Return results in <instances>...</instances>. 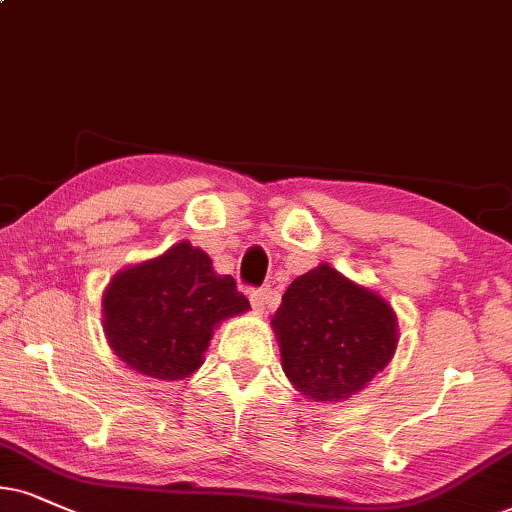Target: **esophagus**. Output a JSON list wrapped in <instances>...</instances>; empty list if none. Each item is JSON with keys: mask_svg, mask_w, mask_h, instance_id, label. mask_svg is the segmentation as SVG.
<instances>
[{"mask_svg": "<svg viewBox=\"0 0 512 512\" xmlns=\"http://www.w3.org/2000/svg\"><path fill=\"white\" fill-rule=\"evenodd\" d=\"M250 302H252V309H255L257 314H264L269 309L271 304V290H252L250 293Z\"/></svg>", "mask_w": 512, "mask_h": 512, "instance_id": "34e87169", "label": "esophagus"}]
</instances>
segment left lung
<instances>
[{"instance_id":"1","label":"left lung","mask_w":512,"mask_h":512,"mask_svg":"<svg viewBox=\"0 0 512 512\" xmlns=\"http://www.w3.org/2000/svg\"><path fill=\"white\" fill-rule=\"evenodd\" d=\"M271 328L290 385L321 404L359 394L390 364L399 342L392 304L328 262L290 283Z\"/></svg>"}]
</instances>
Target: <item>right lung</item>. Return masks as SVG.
<instances>
[{
    "mask_svg": "<svg viewBox=\"0 0 512 512\" xmlns=\"http://www.w3.org/2000/svg\"><path fill=\"white\" fill-rule=\"evenodd\" d=\"M248 309L234 278L217 274L208 252L181 241L111 278L101 326L115 357L132 371L184 380L203 366L219 323Z\"/></svg>",
    "mask_w": 512,
    "mask_h": 512,
    "instance_id": "right-lung-1",
    "label": "right lung"
}]
</instances>
